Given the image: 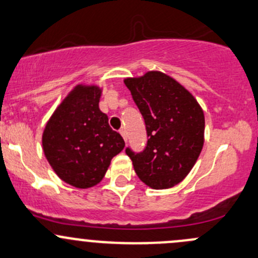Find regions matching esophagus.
Returning <instances> with one entry per match:
<instances>
[{
	"mask_svg": "<svg viewBox=\"0 0 258 258\" xmlns=\"http://www.w3.org/2000/svg\"><path fill=\"white\" fill-rule=\"evenodd\" d=\"M120 134H121V136L123 137V140L127 141V132H126V130L121 128V130H120Z\"/></svg>",
	"mask_w": 258,
	"mask_h": 258,
	"instance_id": "1",
	"label": "esophagus"
}]
</instances>
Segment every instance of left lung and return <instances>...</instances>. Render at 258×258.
<instances>
[{"mask_svg":"<svg viewBox=\"0 0 258 258\" xmlns=\"http://www.w3.org/2000/svg\"><path fill=\"white\" fill-rule=\"evenodd\" d=\"M145 120L147 145L126 148L138 178L153 189L177 185L194 167L204 145L205 118L194 96L161 72L124 79Z\"/></svg>","mask_w":258,"mask_h":258,"instance_id":"left-lung-1","label":"left lung"}]
</instances>
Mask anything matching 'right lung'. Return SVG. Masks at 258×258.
<instances>
[{
    "label": "right lung",
    "mask_w": 258,
    "mask_h": 258,
    "mask_svg": "<svg viewBox=\"0 0 258 258\" xmlns=\"http://www.w3.org/2000/svg\"><path fill=\"white\" fill-rule=\"evenodd\" d=\"M101 90L78 85L54 111L43 132V151L61 180L86 189L101 181L124 141L99 108Z\"/></svg>",
    "instance_id": "right-lung-1"
}]
</instances>
